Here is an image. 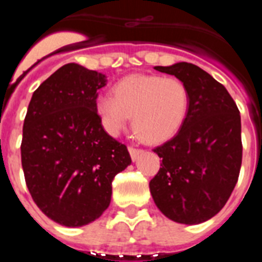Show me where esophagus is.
I'll return each instance as SVG.
<instances>
[{
    "label": "esophagus",
    "mask_w": 262,
    "mask_h": 262,
    "mask_svg": "<svg viewBox=\"0 0 262 262\" xmlns=\"http://www.w3.org/2000/svg\"><path fill=\"white\" fill-rule=\"evenodd\" d=\"M128 152H129V156H131V159H133V161H136V160L139 159V155L142 154V149H138V148L129 147Z\"/></svg>",
    "instance_id": "1"
}]
</instances>
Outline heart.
I'll use <instances>...</instances> for the list:
<instances>
[{
	"mask_svg": "<svg viewBox=\"0 0 262 262\" xmlns=\"http://www.w3.org/2000/svg\"><path fill=\"white\" fill-rule=\"evenodd\" d=\"M113 96H99L96 110L110 135L118 134L133 117V128L143 142L157 144L180 131L187 117L190 93L177 77L134 73L119 80Z\"/></svg>",
	"mask_w": 262,
	"mask_h": 262,
	"instance_id": "obj_1",
	"label": "heart"
}]
</instances>
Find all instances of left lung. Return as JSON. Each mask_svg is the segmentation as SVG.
<instances>
[{
	"label": "left lung",
	"mask_w": 262,
	"mask_h": 262,
	"mask_svg": "<svg viewBox=\"0 0 262 262\" xmlns=\"http://www.w3.org/2000/svg\"><path fill=\"white\" fill-rule=\"evenodd\" d=\"M189 89L190 105L177 135L154 152L163 159L149 182L152 198L170 221L200 224L221 211L242 166V120L226 88L191 62L155 67Z\"/></svg>",
	"instance_id": "8db88e82"
}]
</instances>
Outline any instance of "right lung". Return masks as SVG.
I'll return each mask as SVG.
<instances>
[{
  "mask_svg": "<svg viewBox=\"0 0 262 262\" xmlns=\"http://www.w3.org/2000/svg\"><path fill=\"white\" fill-rule=\"evenodd\" d=\"M106 76L75 62L34 92L20 144L25 180L43 214L66 227L98 219L111 182L131 164L127 147L103 129L96 110Z\"/></svg>",
  "mask_w": 262,
  "mask_h": 262,
  "instance_id": "obj_1",
  "label": "right lung"
}]
</instances>
